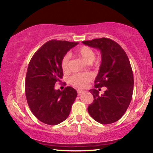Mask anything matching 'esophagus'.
<instances>
[{
  "label": "esophagus",
  "mask_w": 153,
  "mask_h": 153,
  "mask_svg": "<svg viewBox=\"0 0 153 153\" xmlns=\"http://www.w3.org/2000/svg\"><path fill=\"white\" fill-rule=\"evenodd\" d=\"M84 93V91H82V90H80V89H78L77 90V93H78V95H81V93Z\"/></svg>",
  "instance_id": "esophagus-1"
}]
</instances>
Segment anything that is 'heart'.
<instances>
[{"mask_svg":"<svg viewBox=\"0 0 153 153\" xmlns=\"http://www.w3.org/2000/svg\"><path fill=\"white\" fill-rule=\"evenodd\" d=\"M75 56L88 64L92 63L95 58V54L93 50L86 46H83L76 49L75 51ZM61 68L64 73L70 72V56L68 54L65 55L62 58ZM92 79L93 76L89 73L74 74L70 77V83L75 87L83 88L87 86Z\"/></svg>","mask_w":153,"mask_h":153,"instance_id":"obj_1","label":"heart"}]
</instances>
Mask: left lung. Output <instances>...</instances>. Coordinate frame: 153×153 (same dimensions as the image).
<instances>
[{"label":"left lung","instance_id":"obj_1","mask_svg":"<svg viewBox=\"0 0 153 153\" xmlns=\"http://www.w3.org/2000/svg\"><path fill=\"white\" fill-rule=\"evenodd\" d=\"M82 42L101 52L102 62L95 88L107 87L102 96L95 88L90 90L94 100L88 111L101 124L116 122L124 115L132 97L134 76L129 58L122 47L111 39L104 37Z\"/></svg>","mask_w":153,"mask_h":153}]
</instances>
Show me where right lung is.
Returning <instances> with one entry per match:
<instances>
[{"label":"right lung","mask_w":153,"mask_h":153,"mask_svg":"<svg viewBox=\"0 0 153 153\" xmlns=\"http://www.w3.org/2000/svg\"><path fill=\"white\" fill-rule=\"evenodd\" d=\"M78 42L52 39L43 45L31 58L26 76L25 91L33 115L45 124L56 125L66 120L77 96L70 86L55 90L63 72L61 60Z\"/></svg>","instance_id":"right-lung-1"}]
</instances>
